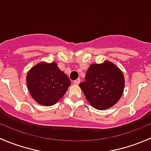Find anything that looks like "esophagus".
Segmentation results:
<instances>
[{"label":"esophagus","mask_w":151,"mask_h":151,"mask_svg":"<svg viewBox=\"0 0 151 151\" xmlns=\"http://www.w3.org/2000/svg\"><path fill=\"white\" fill-rule=\"evenodd\" d=\"M80 78L77 79V80H74V85H79V84H80Z\"/></svg>","instance_id":"obj_1"}]
</instances>
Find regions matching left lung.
<instances>
[{"label":"left lung","instance_id":"obj_1","mask_svg":"<svg viewBox=\"0 0 151 151\" xmlns=\"http://www.w3.org/2000/svg\"><path fill=\"white\" fill-rule=\"evenodd\" d=\"M80 84L88 102L95 109L112 107L122 96L125 80L122 71L110 61L91 64Z\"/></svg>","mask_w":151,"mask_h":151}]
</instances>
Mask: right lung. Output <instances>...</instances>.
I'll list each match as a JSON object with an SVG mask.
<instances>
[{
	"label": "right lung",
	"mask_w": 151,
	"mask_h": 151,
	"mask_svg": "<svg viewBox=\"0 0 151 151\" xmlns=\"http://www.w3.org/2000/svg\"><path fill=\"white\" fill-rule=\"evenodd\" d=\"M32 98L39 104L52 106L66 93L71 81L56 63L42 62L32 67L26 77Z\"/></svg>",
	"instance_id": "obj_1"
}]
</instances>
